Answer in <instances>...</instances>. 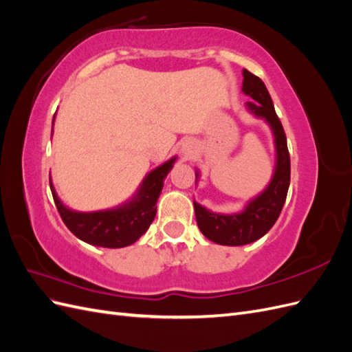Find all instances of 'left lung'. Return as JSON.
Wrapping results in <instances>:
<instances>
[{
    "label": "left lung",
    "mask_w": 352,
    "mask_h": 352,
    "mask_svg": "<svg viewBox=\"0 0 352 352\" xmlns=\"http://www.w3.org/2000/svg\"><path fill=\"white\" fill-rule=\"evenodd\" d=\"M242 92L254 101L245 104L247 110L257 119L270 126L274 142L276 163L273 176L263 192L245 204L243 210L232 214L212 212L194 199L195 217L202 235L219 245L239 247L263 238L278 220L283 208L291 180V158L287 151L283 126L274 111V105L264 82L248 72L242 70ZM199 172L195 170V182Z\"/></svg>",
    "instance_id": "8db88e82"
}]
</instances>
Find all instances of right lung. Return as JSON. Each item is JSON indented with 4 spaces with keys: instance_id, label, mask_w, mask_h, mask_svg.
Returning <instances> with one entry per match:
<instances>
[{
    "instance_id": "add662e5",
    "label": "right lung",
    "mask_w": 352,
    "mask_h": 352,
    "mask_svg": "<svg viewBox=\"0 0 352 352\" xmlns=\"http://www.w3.org/2000/svg\"><path fill=\"white\" fill-rule=\"evenodd\" d=\"M54 126V119H52ZM177 157L155 167L141 182L136 192L123 204L98 211H76L63 204L50 175V186L56 207L65 225L80 241L102 248H123L140 239L150 228L157 212V199L162 194L164 179Z\"/></svg>"
}]
</instances>
